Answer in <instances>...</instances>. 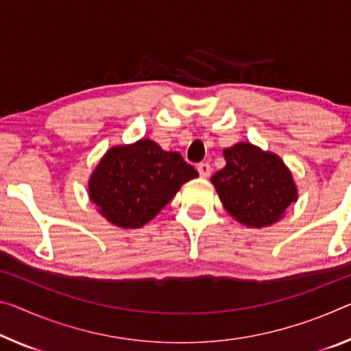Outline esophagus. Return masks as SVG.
<instances>
[{
	"label": "esophagus",
	"mask_w": 351,
	"mask_h": 351,
	"mask_svg": "<svg viewBox=\"0 0 351 351\" xmlns=\"http://www.w3.org/2000/svg\"><path fill=\"white\" fill-rule=\"evenodd\" d=\"M197 169H198V173H199V176H202V178H208L210 175V165L208 162L198 164Z\"/></svg>",
	"instance_id": "1"
}]
</instances>
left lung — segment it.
I'll list each match as a JSON object with an SVG mask.
<instances>
[{"mask_svg":"<svg viewBox=\"0 0 351 351\" xmlns=\"http://www.w3.org/2000/svg\"><path fill=\"white\" fill-rule=\"evenodd\" d=\"M226 165L210 176L220 202L232 219L248 228L280 221L298 191L292 171L280 156L250 142L223 149Z\"/></svg>","mask_w":351,"mask_h":351,"instance_id":"obj_1","label":"left lung"}]
</instances>
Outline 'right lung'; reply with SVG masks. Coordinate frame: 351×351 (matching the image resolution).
Instances as JSON below:
<instances>
[{"instance_id": "obj_1", "label": "right lung", "mask_w": 351, "mask_h": 351, "mask_svg": "<svg viewBox=\"0 0 351 351\" xmlns=\"http://www.w3.org/2000/svg\"><path fill=\"white\" fill-rule=\"evenodd\" d=\"M198 176L176 152L152 138L109 148L88 178V198L109 223L123 230L147 225L182 184Z\"/></svg>"}]
</instances>
